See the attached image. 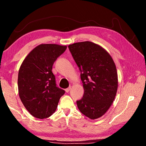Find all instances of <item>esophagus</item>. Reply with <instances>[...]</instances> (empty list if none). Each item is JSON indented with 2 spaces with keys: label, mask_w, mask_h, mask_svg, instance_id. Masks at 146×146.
Instances as JSON below:
<instances>
[{
  "label": "esophagus",
  "mask_w": 146,
  "mask_h": 146,
  "mask_svg": "<svg viewBox=\"0 0 146 146\" xmlns=\"http://www.w3.org/2000/svg\"><path fill=\"white\" fill-rule=\"evenodd\" d=\"M71 86H70V87H69V88H68L67 89H66V90H65V91H66V93H68V92H69V91H70V90H71Z\"/></svg>",
  "instance_id": "34e87169"
}]
</instances>
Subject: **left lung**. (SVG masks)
Wrapping results in <instances>:
<instances>
[{"instance_id": "obj_1", "label": "left lung", "mask_w": 146, "mask_h": 146, "mask_svg": "<svg viewBox=\"0 0 146 146\" xmlns=\"http://www.w3.org/2000/svg\"><path fill=\"white\" fill-rule=\"evenodd\" d=\"M80 71L84 90L83 98L76 101L80 111L90 119L102 117L115 100L118 75L111 56L102 47L85 41L68 46Z\"/></svg>"}]
</instances>
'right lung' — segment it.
Masks as SVG:
<instances>
[{"label":"right lung","instance_id":"right-lung-1","mask_svg":"<svg viewBox=\"0 0 146 146\" xmlns=\"http://www.w3.org/2000/svg\"><path fill=\"white\" fill-rule=\"evenodd\" d=\"M67 46L42 44L31 51L20 67L18 90L24 107L34 117L43 119L55 113L65 91L56 86L54 62Z\"/></svg>","mask_w":146,"mask_h":146}]
</instances>
